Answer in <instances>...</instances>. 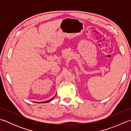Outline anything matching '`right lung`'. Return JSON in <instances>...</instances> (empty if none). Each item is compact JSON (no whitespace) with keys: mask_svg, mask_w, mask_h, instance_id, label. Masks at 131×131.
Masks as SVG:
<instances>
[{"mask_svg":"<svg viewBox=\"0 0 131 131\" xmlns=\"http://www.w3.org/2000/svg\"><path fill=\"white\" fill-rule=\"evenodd\" d=\"M56 95L53 97V98H52L51 100H48V101H44V102H40V103H47V102H50V101H52V100H53V99L54 98V97L56 96ZM38 103V102H37Z\"/></svg>","mask_w":131,"mask_h":131,"instance_id":"obj_1","label":"right lung"}]
</instances>
